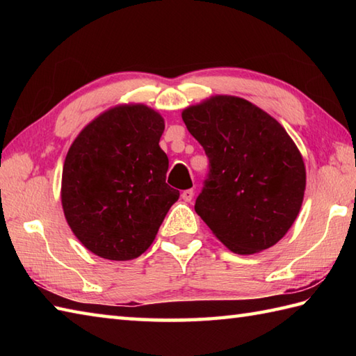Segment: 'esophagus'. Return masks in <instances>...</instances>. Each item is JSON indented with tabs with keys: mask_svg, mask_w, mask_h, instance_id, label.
Masks as SVG:
<instances>
[{
	"mask_svg": "<svg viewBox=\"0 0 356 356\" xmlns=\"http://www.w3.org/2000/svg\"><path fill=\"white\" fill-rule=\"evenodd\" d=\"M193 197H194V191H193V190H185V191L182 193V199H184L185 202H191Z\"/></svg>",
	"mask_w": 356,
	"mask_h": 356,
	"instance_id": "34e87169",
	"label": "esophagus"
}]
</instances>
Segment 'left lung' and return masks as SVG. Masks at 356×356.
Here are the masks:
<instances>
[{
    "mask_svg": "<svg viewBox=\"0 0 356 356\" xmlns=\"http://www.w3.org/2000/svg\"><path fill=\"white\" fill-rule=\"evenodd\" d=\"M182 119L209 159L194 209L232 252L274 246L297 218L306 190L303 157L266 111L237 96L191 105Z\"/></svg>",
    "mask_w": 356,
    "mask_h": 356,
    "instance_id": "8db88e82",
    "label": "left lung"
}]
</instances>
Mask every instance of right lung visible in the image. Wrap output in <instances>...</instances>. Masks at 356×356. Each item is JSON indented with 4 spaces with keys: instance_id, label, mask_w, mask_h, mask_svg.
Here are the masks:
<instances>
[{
    "instance_id": "1",
    "label": "right lung",
    "mask_w": 356,
    "mask_h": 356,
    "mask_svg": "<svg viewBox=\"0 0 356 356\" xmlns=\"http://www.w3.org/2000/svg\"><path fill=\"white\" fill-rule=\"evenodd\" d=\"M163 130V118L147 105H118L93 119L65 156V220L102 259H138L179 199L165 182L168 157L159 147Z\"/></svg>"
}]
</instances>
